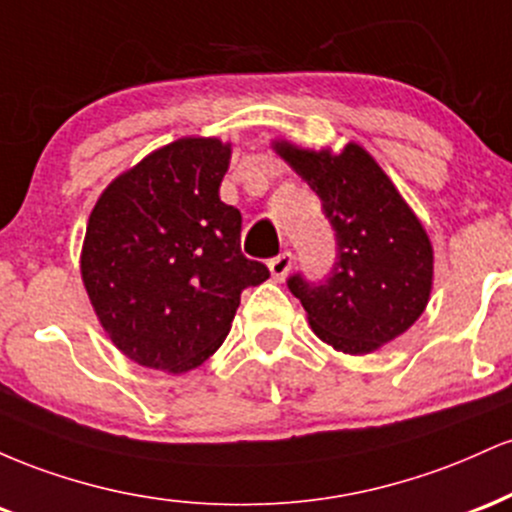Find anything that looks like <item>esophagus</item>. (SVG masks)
<instances>
[{
    "mask_svg": "<svg viewBox=\"0 0 512 512\" xmlns=\"http://www.w3.org/2000/svg\"><path fill=\"white\" fill-rule=\"evenodd\" d=\"M291 264H293L291 252H281V255H276L274 260H269V272H272V279L284 281L291 272Z\"/></svg>",
    "mask_w": 512,
    "mask_h": 512,
    "instance_id": "esophagus-1",
    "label": "esophagus"
}]
</instances>
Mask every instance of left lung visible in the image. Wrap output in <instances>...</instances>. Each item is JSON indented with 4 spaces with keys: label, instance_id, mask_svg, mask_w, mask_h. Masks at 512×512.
I'll use <instances>...</instances> for the list:
<instances>
[{
    "label": "left lung",
    "instance_id": "8db88e82",
    "mask_svg": "<svg viewBox=\"0 0 512 512\" xmlns=\"http://www.w3.org/2000/svg\"><path fill=\"white\" fill-rule=\"evenodd\" d=\"M272 149L320 197L337 233V262L325 284L291 276L310 327L334 351L373 354L419 320L431 301L433 245L395 182L361 144Z\"/></svg>",
    "mask_w": 512,
    "mask_h": 512
}]
</instances>
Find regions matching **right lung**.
<instances>
[{"label": "right lung", "mask_w": 512, "mask_h": 512, "mask_svg": "<svg viewBox=\"0 0 512 512\" xmlns=\"http://www.w3.org/2000/svg\"><path fill=\"white\" fill-rule=\"evenodd\" d=\"M231 151L219 137L175 139L117 175L88 216L81 281L110 342L139 366H202L243 289L269 279L240 252V211L219 197Z\"/></svg>", "instance_id": "add662e5"}]
</instances>
